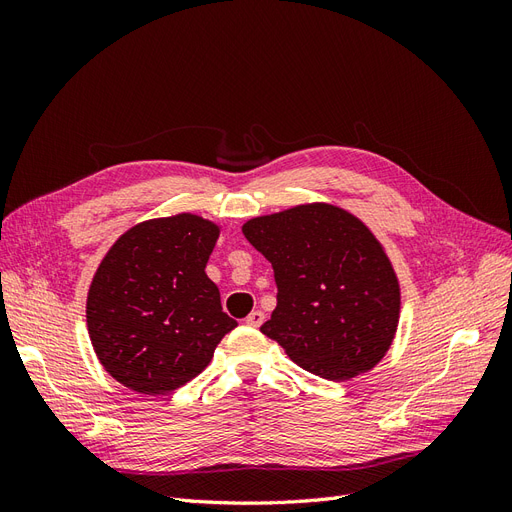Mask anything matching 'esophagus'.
Masks as SVG:
<instances>
[{
    "label": "esophagus",
    "instance_id": "obj_1",
    "mask_svg": "<svg viewBox=\"0 0 512 512\" xmlns=\"http://www.w3.org/2000/svg\"><path fill=\"white\" fill-rule=\"evenodd\" d=\"M262 322H265V314H262L260 309H254V312L245 318V324H247V327H254V329H258Z\"/></svg>",
    "mask_w": 512,
    "mask_h": 512
}]
</instances>
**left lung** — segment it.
<instances>
[{
  "mask_svg": "<svg viewBox=\"0 0 512 512\" xmlns=\"http://www.w3.org/2000/svg\"><path fill=\"white\" fill-rule=\"evenodd\" d=\"M275 275L277 307L260 331L299 367L350 380L380 363L399 322V282L384 247L359 218L327 203L243 224Z\"/></svg>",
  "mask_w": 512,
  "mask_h": 512,
  "instance_id": "left-lung-1",
  "label": "left lung"
}]
</instances>
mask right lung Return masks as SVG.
<instances>
[{
  "mask_svg": "<svg viewBox=\"0 0 512 512\" xmlns=\"http://www.w3.org/2000/svg\"><path fill=\"white\" fill-rule=\"evenodd\" d=\"M218 237V224L179 213L132 226L106 252L87 294V329L117 382L143 395L175 391L237 327L205 273Z\"/></svg>",
  "mask_w": 512,
  "mask_h": 512,
  "instance_id": "obj_1",
  "label": "right lung"
}]
</instances>
